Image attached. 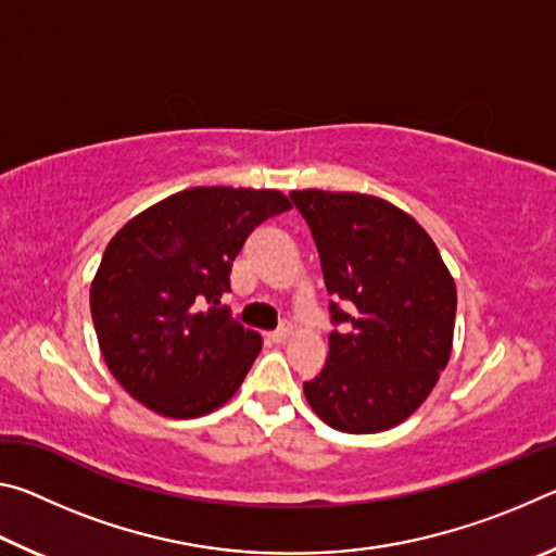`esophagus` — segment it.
<instances>
[{
  "instance_id": "34e87169",
  "label": "esophagus",
  "mask_w": 556,
  "mask_h": 556,
  "mask_svg": "<svg viewBox=\"0 0 556 556\" xmlns=\"http://www.w3.org/2000/svg\"><path fill=\"white\" fill-rule=\"evenodd\" d=\"M289 336H291V326L289 324H285L279 328V331H275V333H269L267 338L271 343H287L289 341Z\"/></svg>"
}]
</instances>
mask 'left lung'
Here are the masks:
<instances>
[{"instance_id": "obj_1", "label": "left lung", "mask_w": 556, "mask_h": 556, "mask_svg": "<svg viewBox=\"0 0 556 556\" xmlns=\"http://www.w3.org/2000/svg\"><path fill=\"white\" fill-rule=\"evenodd\" d=\"M321 255L331 316L312 409L345 434H378L421 407L454 348L456 285L429 232L368 193L291 191Z\"/></svg>"}]
</instances>
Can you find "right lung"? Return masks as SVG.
Returning <instances> with one entry per match:
<instances>
[{
  "mask_svg": "<svg viewBox=\"0 0 556 556\" xmlns=\"http://www.w3.org/2000/svg\"><path fill=\"white\" fill-rule=\"evenodd\" d=\"M289 208L275 188H186L108 242L90 285L92 324L110 372L147 409L195 419L238 392L262 338L218 304L248 235Z\"/></svg>",
  "mask_w": 556,
  "mask_h": 556,
  "instance_id": "add662e5",
  "label": "right lung"
}]
</instances>
